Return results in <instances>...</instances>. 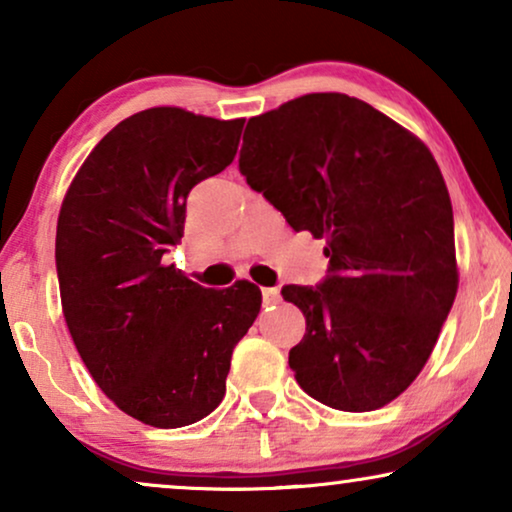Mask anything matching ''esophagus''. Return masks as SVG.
<instances>
[{
	"instance_id": "esophagus-1",
	"label": "esophagus",
	"mask_w": 512,
	"mask_h": 512,
	"mask_svg": "<svg viewBox=\"0 0 512 512\" xmlns=\"http://www.w3.org/2000/svg\"><path fill=\"white\" fill-rule=\"evenodd\" d=\"M263 303L265 305L279 303V289H277V286H268V289H263Z\"/></svg>"
}]
</instances>
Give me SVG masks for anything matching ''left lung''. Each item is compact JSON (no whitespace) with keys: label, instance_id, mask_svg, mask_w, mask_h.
<instances>
[{"label":"left lung","instance_id":"8db88e82","mask_svg":"<svg viewBox=\"0 0 512 512\" xmlns=\"http://www.w3.org/2000/svg\"><path fill=\"white\" fill-rule=\"evenodd\" d=\"M240 172L331 258L317 289H282L307 321L289 352L296 382L335 410L391 403L429 361L459 286L429 146L368 102L310 93L249 118Z\"/></svg>","mask_w":512,"mask_h":512}]
</instances>
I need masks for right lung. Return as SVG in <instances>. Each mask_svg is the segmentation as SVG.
Returning a JSON list of instances; mask_svg holds the SVG:
<instances>
[{
    "instance_id": "add662e5",
    "label": "right lung",
    "mask_w": 512,
    "mask_h": 512,
    "mask_svg": "<svg viewBox=\"0 0 512 512\" xmlns=\"http://www.w3.org/2000/svg\"><path fill=\"white\" fill-rule=\"evenodd\" d=\"M244 118L151 107L109 130L69 184L55 263L62 314L88 373L156 429L200 422L226 396L230 356L261 310L237 279L202 289L165 263L195 184L233 163Z\"/></svg>"
}]
</instances>
